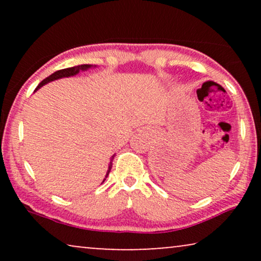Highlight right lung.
<instances>
[{
	"label": "right lung",
	"instance_id": "1",
	"mask_svg": "<svg viewBox=\"0 0 261 261\" xmlns=\"http://www.w3.org/2000/svg\"><path fill=\"white\" fill-rule=\"evenodd\" d=\"M96 67V65H91V64H81V65H76V66H71V67H66V69H62V70H58V71H55V72L49 74L48 77H46L45 80H42L40 83L37 88H35V90H38L39 88H41L42 85L49 83V82L52 81H56V80H59V78H64V77H71V76H76V74L80 72V71H87L88 69H90V67ZM115 158V154H113L110 156V160H109V164H108V170H107L106 172V177L103 181L106 180V178L108 177V174L110 172V170H112V166H113V160ZM102 181V183H103Z\"/></svg>",
	"mask_w": 261,
	"mask_h": 261
}]
</instances>
